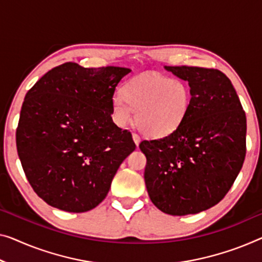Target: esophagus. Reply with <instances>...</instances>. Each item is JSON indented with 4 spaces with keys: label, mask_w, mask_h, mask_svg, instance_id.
I'll return each instance as SVG.
<instances>
[{
    "label": "esophagus",
    "mask_w": 262,
    "mask_h": 262,
    "mask_svg": "<svg viewBox=\"0 0 262 262\" xmlns=\"http://www.w3.org/2000/svg\"><path fill=\"white\" fill-rule=\"evenodd\" d=\"M133 140H134V142H135L136 146H139L140 141H141V138H140V136L136 134V133H133Z\"/></svg>",
    "instance_id": "obj_1"
}]
</instances>
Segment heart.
<instances>
[{
	"mask_svg": "<svg viewBox=\"0 0 262 262\" xmlns=\"http://www.w3.org/2000/svg\"><path fill=\"white\" fill-rule=\"evenodd\" d=\"M192 104V89L186 81L159 73L133 77L112 100L113 120L127 126L135 114L136 126L149 138H165L181 126Z\"/></svg>",
	"mask_w": 262,
	"mask_h": 262,
	"instance_id": "b5f03b06",
	"label": "heart"
}]
</instances>
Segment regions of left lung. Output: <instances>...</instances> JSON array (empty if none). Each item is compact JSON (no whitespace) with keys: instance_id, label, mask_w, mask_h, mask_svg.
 Wrapping results in <instances>:
<instances>
[{"instance_id":"left-lung-1","label":"left lung","mask_w":262,"mask_h":262,"mask_svg":"<svg viewBox=\"0 0 262 262\" xmlns=\"http://www.w3.org/2000/svg\"><path fill=\"white\" fill-rule=\"evenodd\" d=\"M192 89L181 126L143 140L144 182L153 204L166 214H196L219 204L231 189L246 156V114L231 80L217 69L165 67Z\"/></svg>"}]
</instances>
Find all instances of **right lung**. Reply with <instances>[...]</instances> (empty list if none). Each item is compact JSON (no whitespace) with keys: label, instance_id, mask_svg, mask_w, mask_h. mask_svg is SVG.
I'll use <instances>...</instances> for the list:
<instances>
[{"label":"right lung","instance_id":"add662e5","mask_svg":"<svg viewBox=\"0 0 262 262\" xmlns=\"http://www.w3.org/2000/svg\"><path fill=\"white\" fill-rule=\"evenodd\" d=\"M130 72L66 62L27 93L17 153L34 192L48 205L82 213L107 196L120 165L136 148L130 133L112 119L116 85Z\"/></svg>","mask_w":262,"mask_h":262}]
</instances>
